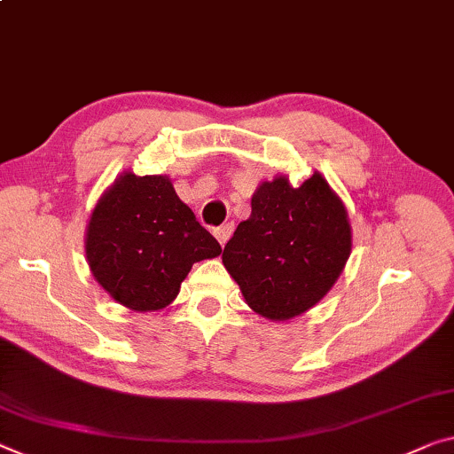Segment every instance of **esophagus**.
Here are the masks:
<instances>
[{"label":"esophagus","mask_w":454,"mask_h":454,"mask_svg":"<svg viewBox=\"0 0 454 454\" xmlns=\"http://www.w3.org/2000/svg\"><path fill=\"white\" fill-rule=\"evenodd\" d=\"M213 233H215V237H217V241L221 243V247H225V243L229 241V237H231V233H233V225L231 223H225V225L215 229Z\"/></svg>","instance_id":"esophagus-1"}]
</instances>
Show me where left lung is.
Listing matches in <instances>:
<instances>
[{"mask_svg":"<svg viewBox=\"0 0 454 454\" xmlns=\"http://www.w3.org/2000/svg\"><path fill=\"white\" fill-rule=\"evenodd\" d=\"M347 208L323 174L300 186L276 176L255 188L251 215L223 249V266L247 306L268 320H290L320 302L351 255Z\"/></svg>","mask_w":454,"mask_h":454,"instance_id":"obj_1","label":"left lung"}]
</instances>
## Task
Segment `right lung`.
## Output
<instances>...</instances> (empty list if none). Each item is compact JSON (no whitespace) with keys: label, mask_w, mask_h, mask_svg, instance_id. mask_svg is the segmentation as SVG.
I'll list each match as a JSON object with an SVG mask.
<instances>
[{"label":"right lung","mask_w":454,"mask_h":454,"mask_svg":"<svg viewBox=\"0 0 454 454\" xmlns=\"http://www.w3.org/2000/svg\"><path fill=\"white\" fill-rule=\"evenodd\" d=\"M90 274L121 306L154 312L178 296L192 263L221 254L164 174L115 178L90 213L85 233Z\"/></svg>","instance_id":"1"}]
</instances>
